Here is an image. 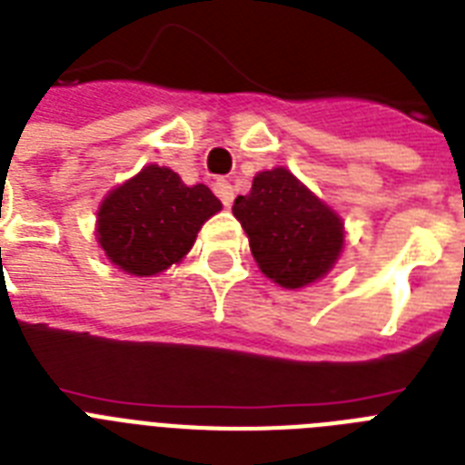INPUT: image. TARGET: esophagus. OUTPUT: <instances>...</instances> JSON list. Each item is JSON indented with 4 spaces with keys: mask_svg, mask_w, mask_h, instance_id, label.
<instances>
[{
    "mask_svg": "<svg viewBox=\"0 0 465 465\" xmlns=\"http://www.w3.org/2000/svg\"><path fill=\"white\" fill-rule=\"evenodd\" d=\"M214 193H217V198L222 200V205L229 207L233 203V188L229 181L220 179V181H214Z\"/></svg>",
    "mask_w": 465,
    "mask_h": 465,
    "instance_id": "34e87169",
    "label": "esophagus"
}]
</instances>
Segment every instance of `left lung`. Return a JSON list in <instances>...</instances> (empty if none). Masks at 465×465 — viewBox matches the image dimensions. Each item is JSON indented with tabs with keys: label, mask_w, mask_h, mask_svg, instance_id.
I'll use <instances>...</instances> for the list:
<instances>
[{
	"label": "left lung",
	"mask_w": 465,
	"mask_h": 465,
	"mask_svg": "<svg viewBox=\"0 0 465 465\" xmlns=\"http://www.w3.org/2000/svg\"><path fill=\"white\" fill-rule=\"evenodd\" d=\"M232 213L248 233L260 272L284 289L322 279L343 248L341 217L284 167L260 172L251 193L233 200Z\"/></svg>",
	"instance_id": "8db88e82"
}]
</instances>
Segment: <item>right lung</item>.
<instances>
[{"instance_id":"right-lung-1","label":"right lung","mask_w":465,"mask_h":465,"mask_svg":"<svg viewBox=\"0 0 465 465\" xmlns=\"http://www.w3.org/2000/svg\"><path fill=\"white\" fill-rule=\"evenodd\" d=\"M222 210L205 183L186 186L169 167L147 164L109 191L97 210V243L119 270L153 277L176 265L200 226Z\"/></svg>"}]
</instances>
